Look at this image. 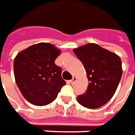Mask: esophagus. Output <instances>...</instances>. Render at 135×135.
<instances>
[{
  "label": "esophagus",
  "mask_w": 135,
  "mask_h": 135,
  "mask_svg": "<svg viewBox=\"0 0 135 135\" xmlns=\"http://www.w3.org/2000/svg\"><path fill=\"white\" fill-rule=\"evenodd\" d=\"M76 79H77V78H76V77H74V78H72V79H71V81H70V82H71V84H74V83L75 82V80H76Z\"/></svg>",
  "instance_id": "34e87169"
}]
</instances>
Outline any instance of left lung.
Here are the masks:
<instances>
[{
	"mask_svg": "<svg viewBox=\"0 0 135 135\" xmlns=\"http://www.w3.org/2000/svg\"><path fill=\"white\" fill-rule=\"evenodd\" d=\"M84 67L89 85L78 102L88 109H97L114 96L122 75V61L115 53L89 43L74 49Z\"/></svg>",
	"mask_w": 135,
	"mask_h": 135,
	"instance_id": "8db88e82",
	"label": "left lung"
}]
</instances>
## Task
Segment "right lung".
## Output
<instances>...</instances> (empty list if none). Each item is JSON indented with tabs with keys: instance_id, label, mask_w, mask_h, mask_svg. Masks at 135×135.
Here are the masks:
<instances>
[{
	"instance_id": "obj_1",
	"label": "right lung",
	"mask_w": 135,
	"mask_h": 135,
	"mask_svg": "<svg viewBox=\"0 0 135 135\" xmlns=\"http://www.w3.org/2000/svg\"><path fill=\"white\" fill-rule=\"evenodd\" d=\"M61 50L40 42L17 54L13 61L14 77L23 97L31 104L42 106L52 103L66 84L61 68L55 64Z\"/></svg>"
}]
</instances>
